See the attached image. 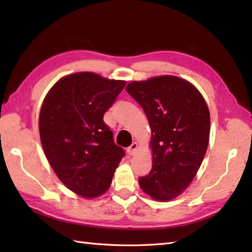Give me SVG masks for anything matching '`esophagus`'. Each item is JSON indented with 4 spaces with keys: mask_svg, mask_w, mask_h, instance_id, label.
Returning a JSON list of instances; mask_svg holds the SVG:
<instances>
[{
    "mask_svg": "<svg viewBox=\"0 0 252 252\" xmlns=\"http://www.w3.org/2000/svg\"><path fill=\"white\" fill-rule=\"evenodd\" d=\"M137 148H138V144L136 142H133L131 144V146L127 148V154L132 156V155H134L137 152Z\"/></svg>",
    "mask_w": 252,
    "mask_h": 252,
    "instance_id": "obj_1",
    "label": "esophagus"
}]
</instances>
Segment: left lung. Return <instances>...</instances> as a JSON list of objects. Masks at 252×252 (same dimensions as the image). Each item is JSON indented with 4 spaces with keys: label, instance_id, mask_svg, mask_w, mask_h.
I'll use <instances>...</instances> for the list:
<instances>
[{
    "label": "left lung",
    "instance_id": "1",
    "mask_svg": "<svg viewBox=\"0 0 252 252\" xmlns=\"http://www.w3.org/2000/svg\"><path fill=\"white\" fill-rule=\"evenodd\" d=\"M126 92L145 111L152 129L153 167L138 183L154 199H173L195 178L207 152L210 114L206 100L191 83L174 76L133 81Z\"/></svg>",
    "mask_w": 252,
    "mask_h": 252
}]
</instances>
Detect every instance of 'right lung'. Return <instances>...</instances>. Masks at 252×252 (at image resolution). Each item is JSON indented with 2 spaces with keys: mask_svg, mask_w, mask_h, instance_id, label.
<instances>
[{
  "mask_svg": "<svg viewBox=\"0 0 252 252\" xmlns=\"http://www.w3.org/2000/svg\"><path fill=\"white\" fill-rule=\"evenodd\" d=\"M125 87L126 81L78 72L56 82L42 105L39 130L46 158L79 196L103 195L125 157L103 119Z\"/></svg>",
  "mask_w": 252,
  "mask_h": 252,
  "instance_id": "1",
  "label": "right lung"
}]
</instances>
